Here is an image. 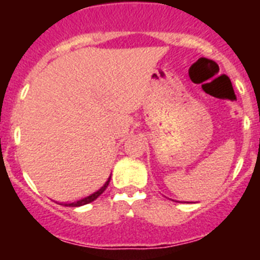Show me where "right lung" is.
Listing matches in <instances>:
<instances>
[{
	"instance_id": "1",
	"label": "right lung",
	"mask_w": 260,
	"mask_h": 260,
	"mask_svg": "<svg viewBox=\"0 0 260 260\" xmlns=\"http://www.w3.org/2000/svg\"><path fill=\"white\" fill-rule=\"evenodd\" d=\"M109 182H110V176H109V178H108L107 182L104 183V186H103V187H100V189H99L98 191L93 192V194H91V195H88L87 198L80 199V201L74 202V203H69V204H66V206H68V207H79V206H84V204L91 203V202H93V201H95V199H98L99 197H100V195H102L103 192L105 191V189H107V187H108Z\"/></svg>"
}]
</instances>
